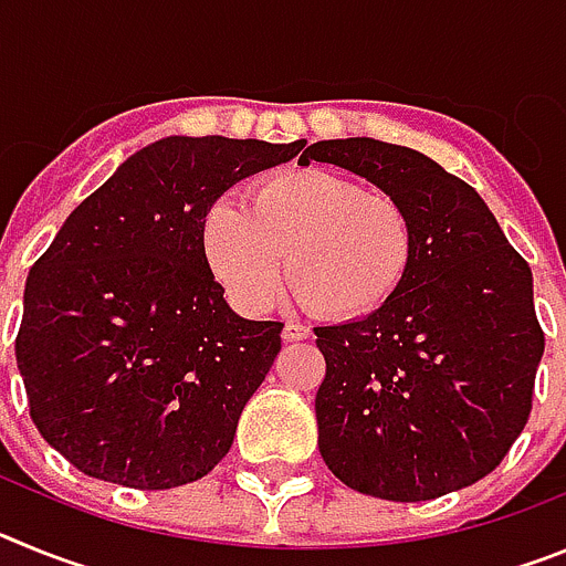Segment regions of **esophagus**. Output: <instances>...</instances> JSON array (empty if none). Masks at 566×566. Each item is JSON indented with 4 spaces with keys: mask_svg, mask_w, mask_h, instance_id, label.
<instances>
[{
    "mask_svg": "<svg viewBox=\"0 0 566 566\" xmlns=\"http://www.w3.org/2000/svg\"><path fill=\"white\" fill-rule=\"evenodd\" d=\"M308 337V328L300 326V323H286V328H283V339L286 343H300V339Z\"/></svg>",
    "mask_w": 566,
    "mask_h": 566,
    "instance_id": "esophagus-1",
    "label": "esophagus"
}]
</instances>
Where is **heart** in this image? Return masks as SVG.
<instances>
[{"label": "heart", "instance_id": "heart-1", "mask_svg": "<svg viewBox=\"0 0 566 566\" xmlns=\"http://www.w3.org/2000/svg\"><path fill=\"white\" fill-rule=\"evenodd\" d=\"M201 238L212 274L243 312H263L289 274L308 312L357 319L382 308L413 263L402 203L323 169L260 181L247 209L214 203Z\"/></svg>", "mask_w": 566, "mask_h": 566}]
</instances>
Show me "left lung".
I'll list each match as a JSON object with an SVG mask.
<instances>
[{
	"label": "left lung",
	"instance_id": "8db88e82",
	"mask_svg": "<svg viewBox=\"0 0 566 566\" xmlns=\"http://www.w3.org/2000/svg\"><path fill=\"white\" fill-rule=\"evenodd\" d=\"M399 201L413 223L402 289L363 319L319 326V457L365 496L428 502L479 482L527 424L544 332L533 272L470 184L374 138L306 147Z\"/></svg>",
	"mask_w": 566,
	"mask_h": 566
}]
</instances>
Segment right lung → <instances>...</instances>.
I'll use <instances>...</instances> for the list:
<instances>
[{"label": "right lung", "mask_w": 566, "mask_h": 566, "mask_svg": "<svg viewBox=\"0 0 566 566\" xmlns=\"http://www.w3.org/2000/svg\"><path fill=\"white\" fill-rule=\"evenodd\" d=\"M306 142L169 135L84 198L24 283L17 365L30 419L93 479L198 482L232 448L283 323L243 319L203 252V218Z\"/></svg>", "instance_id": "obj_1"}]
</instances>
